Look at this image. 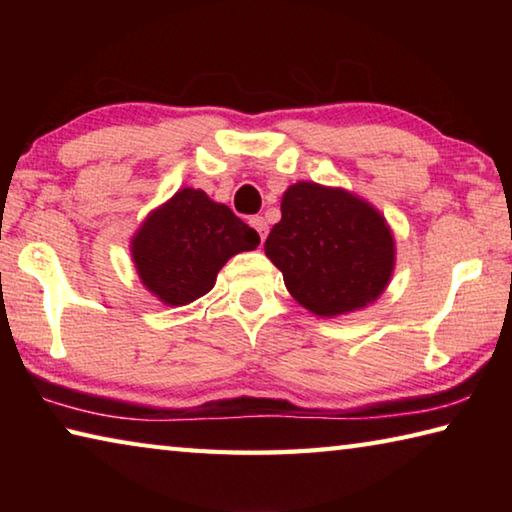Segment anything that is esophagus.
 I'll list each match as a JSON object with an SVG mask.
<instances>
[{
  "label": "esophagus",
  "mask_w": 512,
  "mask_h": 512,
  "mask_svg": "<svg viewBox=\"0 0 512 512\" xmlns=\"http://www.w3.org/2000/svg\"><path fill=\"white\" fill-rule=\"evenodd\" d=\"M250 225H253V228L259 232V239L264 241L268 235V223L264 216H250Z\"/></svg>",
  "instance_id": "obj_1"
}]
</instances>
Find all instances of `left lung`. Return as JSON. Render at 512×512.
<instances>
[{
    "mask_svg": "<svg viewBox=\"0 0 512 512\" xmlns=\"http://www.w3.org/2000/svg\"><path fill=\"white\" fill-rule=\"evenodd\" d=\"M266 257L316 316H341L375 302L391 282L395 239L375 207L339 187L296 183L282 196V219Z\"/></svg>",
    "mask_w": 512,
    "mask_h": 512,
    "instance_id": "1",
    "label": "left lung"
}]
</instances>
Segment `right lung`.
<instances>
[{
	"label": "right lung",
	"instance_id": "add662e5",
	"mask_svg": "<svg viewBox=\"0 0 512 512\" xmlns=\"http://www.w3.org/2000/svg\"><path fill=\"white\" fill-rule=\"evenodd\" d=\"M257 246V232L228 205L185 187L146 216L131 255L144 287L164 305L180 307L205 296L232 255Z\"/></svg>",
	"mask_w": 512,
	"mask_h": 512
}]
</instances>
